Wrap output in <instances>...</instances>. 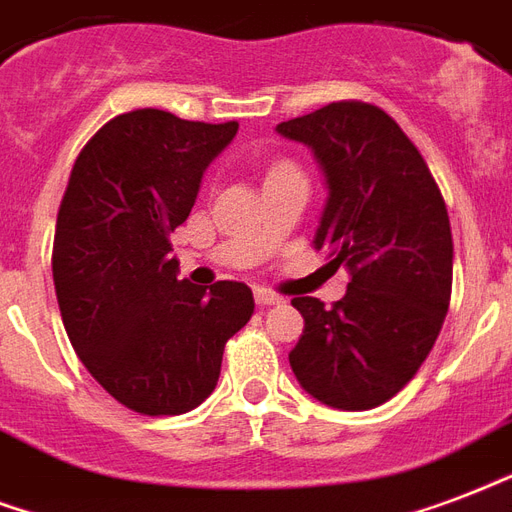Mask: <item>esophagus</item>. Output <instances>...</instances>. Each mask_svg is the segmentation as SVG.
Returning <instances> with one entry per match:
<instances>
[{"label": "esophagus", "instance_id": "1", "mask_svg": "<svg viewBox=\"0 0 512 512\" xmlns=\"http://www.w3.org/2000/svg\"><path fill=\"white\" fill-rule=\"evenodd\" d=\"M255 300H257V306H279V303H284V298L279 295V292H271V290H265V287H257L255 290Z\"/></svg>", "mask_w": 512, "mask_h": 512}]
</instances>
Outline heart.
<instances>
[{"label": "heart", "mask_w": 512, "mask_h": 512, "mask_svg": "<svg viewBox=\"0 0 512 512\" xmlns=\"http://www.w3.org/2000/svg\"><path fill=\"white\" fill-rule=\"evenodd\" d=\"M287 166H290V163H279V166H273L271 171H276V169H287Z\"/></svg>", "instance_id": "obj_1"}]
</instances>
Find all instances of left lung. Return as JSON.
Instances as JSON below:
<instances>
[{
  "label": "left lung",
  "mask_w": 512,
  "mask_h": 512,
  "mask_svg": "<svg viewBox=\"0 0 512 512\" xmlns=\"http://www.w3.org/2000/svg\"><path fill=\"white\" fill-rule=\"evenodd\" d=\"M276 131L317 155L330 198L314 247L351 271L330 308L292 298L303 317L292 373L319 403L368 411L419 373L446 322L454 279L446 201L416 144L376 104L333 101Z\"/></svg>",
  "instance_id": "left-lung-1"
}]
</instances>
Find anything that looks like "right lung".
<instances>
[{
	"instance_id": "obj_1",
	"label": "right lung",
	"mask_w": 512,
	"mask_h": 512,
	"mask_svg": "<svg viewBox=\"0 0 512 512\" xmlns=\"http://www.w3.org/2000/svg\"><path fill=\"white\" fill-rule=\"evenodd\" d=\"M236 131V120L163 109L112 117L80 150L58 206L53 284L66 335L109 395L144 416L204 403L225 343L255 311L247 284L177 279L169 241Z\"/></svg>"
}]
</instances>
